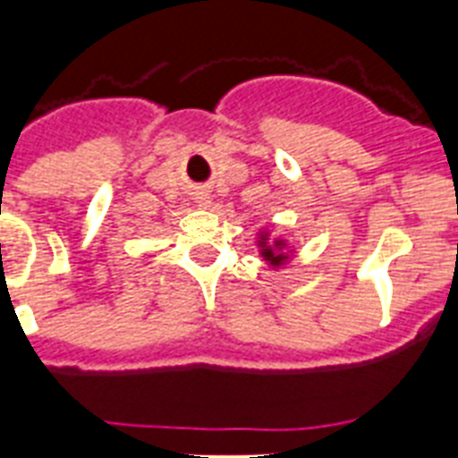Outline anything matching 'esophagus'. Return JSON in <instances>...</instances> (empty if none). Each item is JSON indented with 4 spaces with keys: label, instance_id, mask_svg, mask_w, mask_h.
I'll return each mask as SVG.
<instances>
[{
    "label": "esophagus",
    "instance_id": "34e87169",
    "mask_svg": "<svg viewBox=\"0 0 458 458\" xmlns=\"http://www.w3.org/2000/svg\"><path fill=\"white\" fill-rule=\"evenodd\" d=\"M197 199H199L201 207H207V204H208V194L207 192H199V197H197Z\"/></svg>",
    "mask_w": 458,
    "mask_h": 458
}]
</instances>
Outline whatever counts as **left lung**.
I'll use <instances>...</instances> for the list:
<instances>
[{
    "instance_id": "obj_1",
    "label": "left lung",
    "mask_w": 458,
    "mask_h": 458,
    "mask_svg": "<svg viewBox=\"0 0 458 458\" xmlns=\"http://www.w3.org/2000/svg\"><path fill=\"white\" fill-rule=\"evenodd\" d=\"M259 247H261V257H266V261H268V264H273V266H280L283 264V261H285V254H283V247H285V242H283V240H278V242L273 244H266V237L261 235V242H259Z\"/></svg>"
}]
</instances>
